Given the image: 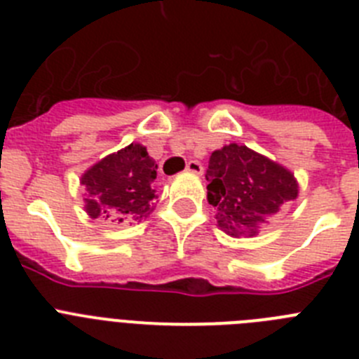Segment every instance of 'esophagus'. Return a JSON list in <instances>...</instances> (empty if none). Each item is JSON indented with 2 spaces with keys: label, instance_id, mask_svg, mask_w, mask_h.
Wrapping results in <instances>:
<instances>
[{
  "label": "esophagus",
  "instance_id": "34e87169",
  "mask_svg": "<svg viewBox=\"0 0 359 359\" xmlns=\"http://www.w3.org/2000/svg\"><path fill=\"white\" fill-rule=\"evenodd\" d=\"M187 170L192 174H203V165L196 160H190L189 163H187Z\"/></svg>",
  "mask_w": 359,
  "mask_h": 359
}]
</instances>
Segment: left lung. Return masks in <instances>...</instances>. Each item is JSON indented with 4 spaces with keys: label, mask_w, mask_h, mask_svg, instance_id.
<instances>
[{
    "label": "left lung",
    "mask_w": 359,
    "mask_h": 359,
    "mask_svg": "<svg viewBox=\"0 0 359 359\" xmlns=\"http://www.w3.org/2000/svg\"><path fill=\"white\" fill-rule=\"evenodd\" d=\"M205 177L217 226L231 237L257 236L298 196L291 170L246 145L230 144L212 152Z\"/></svg>",
    "instance_id": "8db88e82"
}]
</instances>
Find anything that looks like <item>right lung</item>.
<instances>
[{
	"label": "right lung",
	"instance_id": "right-lung-1",
	"mask_svg": "<svg viewBox=\"0 0 359 359\" xmlns=\"http://www.w3.org/2000/svg\"><path fill=\"white\" fill-rule=\"evenodd\" d=\"M156 161L140 144L113 152L86 170L81 183L86 187L84 210L91 219L142 221L154 210Z\"/></svg>",
	"mask_w": 359,
	"mask_h": 359
}]
</instances>
